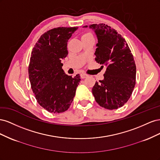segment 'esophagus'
<instances>
[{
    "label": "esophagus",
    "instance_id": "34e87169",
    "mask_svg": "<svg viewBox=\"0 0 160 160\" xmlns=\"http://www.w3.org/2000/svg\"><path fill=\"white\" fill-rule=\"evenodd\" d=\"M88 75H86V74H85V73H82V74H81V79H85V78H86L87 77H88Z\"/></svg>",
    "mask_w": 160,
    "mask_h": 160
}]
</instances>
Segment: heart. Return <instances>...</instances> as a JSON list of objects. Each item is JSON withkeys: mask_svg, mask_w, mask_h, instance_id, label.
Masks as SVG:
<instances>
[{"mask_svg": "<svg viewBox=\"0 0 160 160\" xmlns=\"http://www.w3.org/2000/svg\"><path fill=\"white\" fill-rule=\"evenodd\" d=\"M92 36V35L91 33H89V32H86V33H84L81 36V39L82 38H86V37H91Z\"/></svg>", "mask_w": 160, "mask_h": 160, "instance_id": "1", "label": "heart"}]
</instances>
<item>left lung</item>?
<instances>
[{
  "label": "left lung",
  "mask_w": 160,
  "mask_h": 160,
  "mask_svg": "<svg viewBox=\"0 0 160 160\" xmlns=\"http://www.w3.org/2000/svg\"><path fill=\"white\" fill-rule=\"evenodd\" d=\"M88 27V26H85ZM98 43L95 61L106 67L104 79L95 82L92 93L96 102L108 109L122 107L135 88L136 66L126 41L117 31L104 23L93 24Z\"/></svg>",
  "instance_id": "8db88e82"
}]
</instances>
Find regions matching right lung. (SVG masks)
<instances>
[{
    "instance_id": "right-lung-1",
    "label": "right lung",
    "mask_w": 160,
    "mask_h": 160,
    "mask_svg": "<svg viewBox=\"0 0 160 160\" xmlns=\"http://www.w3.org/2000/svg\"><path fill=\"white\" fill-rule=\"evenodd\" d=\"M78 27H57L41 36L31 52L28 77L31 89L42 108L60 113L70 107L81 80L64 73L61 61L68 55L67 41Z\"/></svg>"
}]
</instances>
